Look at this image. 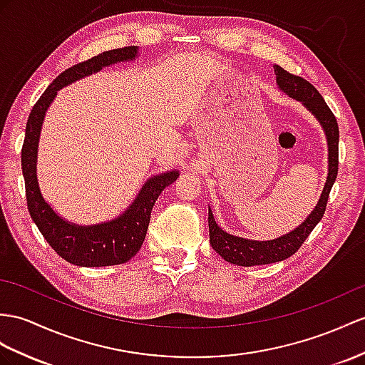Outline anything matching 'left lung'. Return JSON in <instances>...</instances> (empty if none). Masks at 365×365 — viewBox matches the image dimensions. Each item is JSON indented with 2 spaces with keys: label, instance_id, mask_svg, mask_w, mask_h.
<instances>
[{
  "label": "left lung",
  "instance_id": "1",
  "mask_svg": "<svg viewBox=\"0 0 365 365\" xmlns=\"http://www.w3.org/2000/svg\"><path fill=\"white\" fill-rule=\"evenodd\" d=\"M275 73V83L277 88L289 96L291 99L299 101L305 108L314 115L317 122L325 133L327 138V147H328V175L324 185V190L321 193L316 207L311 210L309 215L302 221V223L289 230L288 234L280 235L274 240H247L243 237H237L232 234H227L226 230L221 229L213 213L209 207V238L210 246L213 251L220 254L223 259L232 264L238 266H255V264H268L287 260L288 257L294 254L302 243L305 242L307 237L311 234V230L316 227L319 221L322 220L328 197H330V190L336 181L337 176V164H339V127L331 110L319 94L316 88L307 82L305 78L299 76L289 74L288 71L280 68L279 65H274Z\"/></svg>",
  "mask_w": 365,
  "mask_h": 365
}]
</instances>
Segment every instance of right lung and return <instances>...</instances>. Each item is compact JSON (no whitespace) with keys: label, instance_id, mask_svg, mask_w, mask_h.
<instances>
[{"label":"right lung","instance_id":"obj_1","mask_svg":"<svg viewBox=\"0 0 365 365\" xmlns=\"http://www.w3.org/2000/svg\"><path fill=\"white\" fill-rule=\"evenodd\" d=\"M138 56V46L119 48L102 52L83 63L63 71L46 88L38 102L34 105L28 123H26V135L21 148V168L31 218L37 225L44 240L61 259L77 266H83V268L122 264L133 259L144 243L150 215H152V209L158 197L167 185L176 181L180 172L175 168V170L150 176L136 198L115 218L97 225H76L73 221L60 217L51 204L43 198L40 190L37 159L43 120L61 88L99 73L105 66L136 60Z\"/></svg>","mask_w":365,"mask_h":365}]
</instances>
